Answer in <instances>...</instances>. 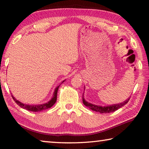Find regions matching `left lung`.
<instances>
[{
  "label": "left lung",
  "instance_id": "obj_1",
  "mask_svg": "<svg viewBox=\"0 0 149 149\" xmlns=\"http://www.w3.org/2000/svg\"><path fill=\"white\" fill-rule=\"evenodd\" d=\"M129 99H127L126 101H123L121 103H118V104H114V105H107V106H104V107H102V106H100V105H93L92 103H90L89 102H87L84 97V94H83V103L86 106V107H89L90 109L92 111H95L96 112H99L101 113H111L115 111L117 109H119L121 107H122L123 106H124L125 104H127L128 103V101L129 100Z\"/></svg>",
  "mask_w": 149,
  "mask_h": 149
}]
</instances>
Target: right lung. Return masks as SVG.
Listing matches in <instances>:
<instances>
[{"label": "right lung", "instance_id": "1", "mask_svg": "<svg viewBox=\"0 0 149 149\" xmlns=\"http://www.w3.org/2000/svg\"><path fill=\"white\" fill-rule=\"evenodd\" d=\"M65 81V80H64ZM64 81H62V83ZM60 86H58V87H56V88L55 89V91H54V93L53 94V97H52V99L49 100L48 102H47L46 103H43V104H40V105H26V104H24V103H21L20 101L16 100L15 97H14L13 95H12V97H13V100H15V102L17 103V105L20 106V107H22L23 109H25L30 111H33V112H39V111H42L46 110L47 109H49L52 107V106L55 104V103L56 102V100H57V93H58V90Z\"/></svg>", "mask_w": 149, "mask_h": 149}]
</instances>
